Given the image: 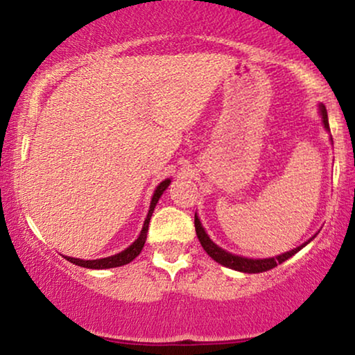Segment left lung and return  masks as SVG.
I'll return each instance as SVG.
<instances>
[{
    "instance_id": "obj_1",
    "label": "left lung",
    "mask_w": 355,
    "mask_h": 355,
    "mask_svg": "<svg viewBox=\"0 0 355 355\" xmlns=\"http://www.w3.org/2000/svg\"><path fill=\"white\" fill-rule=\"evenodd\" d=\"M320 114H322V121L324 124V128L327 130H329V124H328V113H327V108H324V105H320ZM196 232H197V237L198 241H200V244L203 247V250L207 252L208 255L211 257L213 260L218 261V263L227 266V268L231 270H236V271H242V273H263V271H268L271 268H275V266H278L279 263H283L288 259H291L294 254H297V252L302 249L309 244L310 241L313 239H309L305 244L295 247V249L286 252V254H281L278 257H271V259H245V257H239V255H234V254H230V252L223 250L221 247H218L215 242H213L208 234L203 230L200 220H198V216L196 215Z\"/></svg>"
}]
</instances>
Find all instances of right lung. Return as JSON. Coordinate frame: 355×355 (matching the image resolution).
I'll use <instances>...</instances> for the list:
<instances>
[{
	"label": "right lung",
	"mask_w": 355,
	"mask_h": 355,
	"mask_svg": "<svg viewBox=\"0 0 355 355\" xmlns=\"http://www.w3.org/2000/svg\"><path fill=\"white\" fill-rule=\"evenodd\" d=\"M169 182H171V179H164L163 182H159V186L155 189V193L152 197V203H150V210H148V215L145 218V223H144V227L142 231H140V234L137 237V241H134L132 244H130L128 249L119 252V254L116 255H111V257H106V259H96V260H80V259H72V257H64L67 261H71V263L74 265H79V266H84V268H92V270H105V268H116V266H123V265H128L132 261L135 257L140 254V250L144 249V244L145 241H147V231H148V223H150V218H152V213L155 210V207H157V203L159 200V197H162V193L166 191Z\"/></svg>",
	"instance_id": "obj_1"
}]
</instances>
